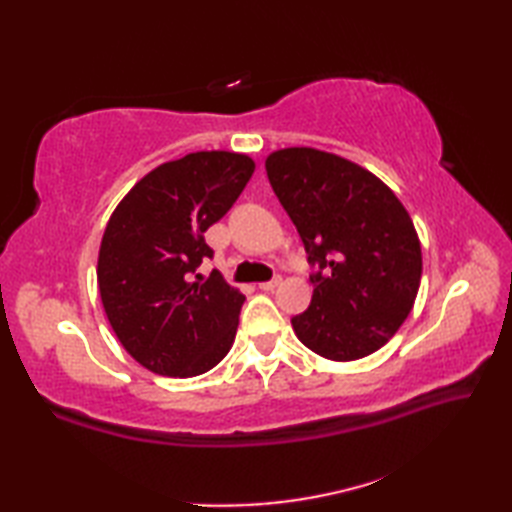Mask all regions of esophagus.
Returning <instances> with one entry per match:
<instances>
[{
	"label": "esophagus",
	"instance_id": "obj_1",
	"mask_svg": "<svg viewBox=\"0 0 512 512\" xmlns=\"http://www.w3.org/2000/svg\"><path fill=\"white\" fill-rule=\"evenodd\" d=\"M279 284H281V277H273L270 281H262V284H259V288L268 292V290H275Z\"/></svg>",
	"mask_w": 512,
	"mask_h": 512
}]
</instances>
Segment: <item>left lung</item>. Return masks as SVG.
<instances>
[{
	"label": "left lung",
	"instance_id": "obj_1",
	"mask_svg": "<svg viewBox=\"0 0 512 512\" xmlns=\"http://www.w3.org/2000/svg\"><path fill=\"white\" fill-rule=\"evenodd\" d=\"M266 173L314 268L297 339L330 361L380 350L416 301L420 239L405 206L374 173L312 147L273 151Z\"/></svg>",
	"mask_w": 512,
	"mask_h": 512
}]
</instances>
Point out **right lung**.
<instances>
[{"label":"right lung","mask_w":512,"mask_h":512,"mask_svg":"<svg viewBox=\"0 0 512 512\" xmlns=\"http://www.w3.org/2000/svg\"><path fill=\"white\" fill-rule=\"evenodd\" d=\"M255 171L233 151H195L149 171L116 206L99 250L101 301L114 334L149 372L191 378L231 350L244 295L198 268L213 257L206 228Z\"/></svg>","instance_id":"1"}]
</instances>
